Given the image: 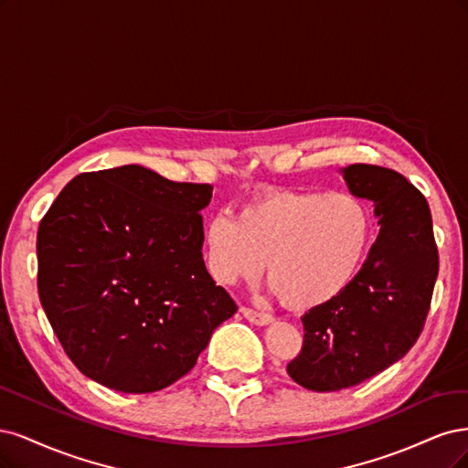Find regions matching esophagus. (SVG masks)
Listing matches in <instances>:
<instances>
[{"label":"esophagus","mask_w":468,"mask_h":468,"mask_svg":"<svg viewBox=\"0 0 468 468\" xmlns=\"http://www.w3.org/2000/svg\"><path fill=\"white\" fill-rule=\"evenodd\" d=\"M240 313H243V316H245V319H247L249 323H252V324H256V326H266V324H270V323L274 321L272 314L254 311V309H249V307H243V309H240Z\"/></svg>","instance_id":"1"}]
</instances>
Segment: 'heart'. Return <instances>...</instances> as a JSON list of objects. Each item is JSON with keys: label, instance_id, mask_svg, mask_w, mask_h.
Returning a JSON list of instances; mask_svg holds the SVG:
<instances>
[{"label": "heart", "instance_id": "heart-1", "mask_svg": "<svg viewBox=\"0 0 468 468\" xmlns=\"http://www.w3.org/2000/svg\"><path fill=\"white\" fill-rule=\"evenodd\" d=\"M371 216L350 192L270 190L237 218L214 216L204 228L206 262L221 285L256 280L266 262L272 290L307 311L336 299L366 259Z\"/></svg>", "mask_w": 468, "mask_h": 468}]
</instances>
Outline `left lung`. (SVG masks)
Masks as SVG:
<instances>
[{
	"instance_id": "1",
	"label": "left lung",
	"mask_w": 468,
	"mask_h": 468,
	"mask_svg": "<svg viewBox=\"0 0 468 468\" xmlns=\"http://www.w3.org/2000/svg\"><path fill=\"white\" fill-rule=\"evenodd\" d=\"M340 173L354 196L373 202L381 229L348 288L301 316L303 348L288 373L316 393L364 383L409 354L440 268L430 206L418 188L377 165L356 163Z\"/></svg>"
}]
</instances>
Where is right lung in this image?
Returning a JSON list of instances; mask_svg holds the SVG:
<instances>
[{
  "mask_svg": "<svg viewBox=\"0 0 468 468\" xmlns=\"http://www.w3.org/2000/svg\"><path fill=\"white\" fill-rule=\"evenodd\" d=\"M212 190L122 165L75 176L42 218L40 303L89 379L155 393L186 375L237 313L202 256Z\"/></svg>",
  "mask_w": 468,
  "mask_h": 468,
  "instance_id": "obj_1",
  "label": "right lung"
}]
</instances>
